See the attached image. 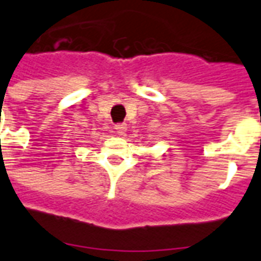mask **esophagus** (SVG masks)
<instances>
[{
    "instance_id": "34e87169",
    "label": "esophagus",
    "mask_w": 261,
    "mask_h": 261,
    "mask_svg": "<svg viewBox=\"0 0 261 261\" xmlns=\"http://www.w3.org/2000/svg\"><path fill=\"white\" fill-rule=\"evenodd\" d=\"M126 124H117L116 126H114V129H116V132L120 135V136H122V135H125V132H126Z\"/></svg>"
}]
</instances>
